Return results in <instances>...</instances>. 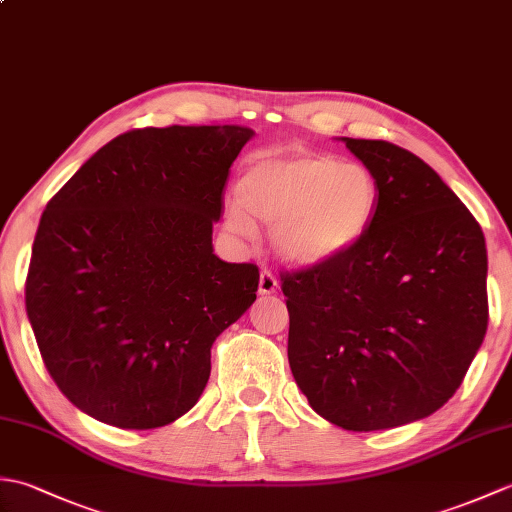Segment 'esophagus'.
I'll return each instance as SVG.
<instances>
[{
    "label": "esophagus",
    "instance_id": "esophagus-1",
    "mask_svg": "<svg viewBox=\"0 0 512 512\" xmlns=\"http://www.w3.org/2000/svg\"><path fill=\"white\" fill-rule=\"evenodd\" d=\"M277 288V277L270 270H262V275H259V295H273Z\"/></svg>",
    "mask_w": 512,
    "mask_h": 512
}]
</instances>
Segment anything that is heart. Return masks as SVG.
<instances>
[{
    "label": "heart",
    "mask_w": 512,
    "mask_h": 512,
    "mask_svg": "<svg viewBox=\"0 0 512 512\" xmlns=\"http://www.w3.org/2000/svg\"><path fill=\"white\" fill-rule=\"evenodd\" d=\"M239 200L226 209V224L253 235L259 217L273 224L279 255L297 266L328 264L361 242L372 226L380 187L358 162L314 154H259L239 178Z\"/></svg>",
    "instance_id": "1"
}]
</instances>
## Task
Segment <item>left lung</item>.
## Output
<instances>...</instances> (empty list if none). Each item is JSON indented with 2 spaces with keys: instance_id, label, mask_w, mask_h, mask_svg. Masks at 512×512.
Returning a JSON list of instances; mask_svg holds the SVG:
<instances>
[{
  "instance_id": "1",
  "label": "left lung",
  "mask_w": 512,
  "mask_h": 512,
  "mask_svg": "<svg viewBox=\"0 0 512 512\" xmlns=\"http://www.w3.org/2000/svg\"><path fill=\"white\" fill-rule=\"evenodd\" d=\"M380 202L350 253L281 275L288 361L321 418L347 431L431 416L462 385L488 325L480 224L427 162L343 138Z\"/></svg>"
}]
</instances>
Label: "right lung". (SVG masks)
<instances>
[{
	"label": "right lung",
	"mask_w": 512,
	"mask_h": 512,
	"mask_svg": "<svg viewBox=\"0 0 512 512\" xmlns=\"http://www.w3.org/2000/svg\"><path fill=\"white\" fill-rule=\"evenodd\" d=\"M239 125L145 127L110 140L48 202L26 312L52 380L118 429L184 416L211 347L257 299L255 264L213 253Z\"/></svg>",
	"instance_id": "right-lung-1"
}]
</instances>
